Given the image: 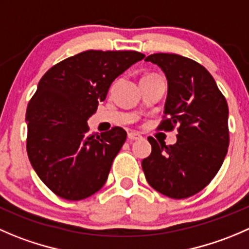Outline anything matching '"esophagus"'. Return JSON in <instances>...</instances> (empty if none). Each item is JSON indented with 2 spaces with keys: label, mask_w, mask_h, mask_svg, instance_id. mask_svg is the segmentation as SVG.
Returning <instances> with one entry per match:
<instances>
[{
  "label": "esophagus",
  "mask_w": 249,
  "mask_h": 249,
  "mask_svg": "<svg viewBox=\"0 0 249 249\" xmlns=\"http://www.w3.org/2000/svg\"><path fill=\"white\" fill-rule=\"evenodd\" d=\"M127 139H129L130 141H135V140H141L142 136L139 134V132L130 131L129 134H127Z\"/></svg>",
  "instance_id": "34e87169"
}]
</instances>
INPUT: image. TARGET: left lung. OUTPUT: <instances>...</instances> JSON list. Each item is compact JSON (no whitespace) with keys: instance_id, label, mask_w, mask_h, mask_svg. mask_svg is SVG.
<instances>
[{"instance_id":"obj_1","label":"left lung","mask_w":249,"mask_h":249,"mask_svg":"<svg viewBox=\"0 0 249 249\" xmlns=\"http://www.w3.org/2000/svg\"><path fill=\"white\" fill-rule=\"evenodd\" d=\"M168 80L160 130L178 125V141L166 146L148 137L152 152L142 160L146 180L159 194L182 199L198 194L216 173L228 153L229 107L208 71L190 58L154 53Z\"/></svg>"}]
</instances>
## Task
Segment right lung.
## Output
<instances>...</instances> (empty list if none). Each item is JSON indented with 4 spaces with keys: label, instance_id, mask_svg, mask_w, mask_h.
Listing matches in <instances>:
<instances>
[{
    "label": "right lung",
    "instance_id": "1",
    "mask_svg": "<svg viewBox=\"0 0 249 249\" xmlns=\"http://www.w3.org/2000/svg\"><path fill=\"white\" fill-rule=\"evenodd\" d=\"M143 58L136 51H85L53 66L38 81L26 108V151L38 178L57 196L80 201L106 183L126 131L115 126L89 134L88 119L113 81Z\"/></svg>",
    "mask_w": 249,
    "mask_h": 249
}]
</instances>
